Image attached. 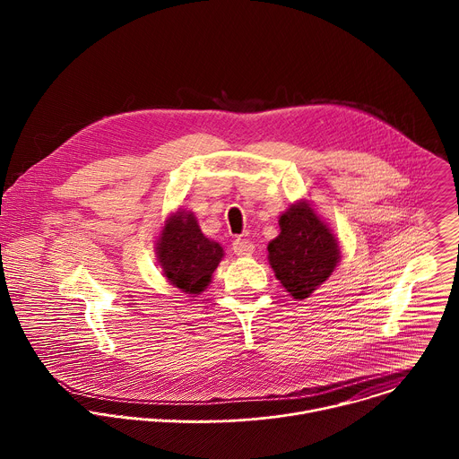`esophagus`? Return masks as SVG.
Here are the masks:
<instances>
[{"label":"esophagus","mask_w":459,"mask_h":459,"mask_svg":"<svg viewBox=\"0 0 459 459\" xmlns=\"http://www.w3.org/2000/svg\"><path fill=\"white\" fill-rule=\"evenodd\" d=\"M232 250H234V254H238V255H250V254L254 252V243L248 241V239L238 238V239H234V243H232Z\"/></svg>","instance_id":"34e87169"}]
</instances>
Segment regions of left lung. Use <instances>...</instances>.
I'll use <instances>...</instances> for the list:
<instances>
[{"label":"left lung","instance_id":"8db88e82","mask_svg":"<svg viewBox=\"0 0 459 459\" xmlns=\"http://www.w3.org/2000/svg\"><path fill=\"white\" fill-rule=\"evenodd\" d=\"M280 230L267 247L269 264L287 292L305 299L338 267V238L305 200L280 216Z\"/></svg>","mask_w":459,"mask_h":459}]
</instances>
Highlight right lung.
<instances>
[{"label":"right lung","mask_w":459,"mask_h":459,"mask_svg":"<svg viewBox=\"0 0 459 459\" xmlns=\"http://www.w3.org/2000/svg\"><path fill=\"white\" fill-rule=\"evenodd\" d=\"M223 254V247L202 232L195 216L181 209L169 216L156 241L163 276L186 294L207 289Z\"/></svg>","instance_id":"right-lung-1"}]
</instances>
